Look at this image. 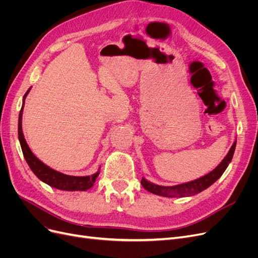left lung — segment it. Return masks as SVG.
Masks as SVG:
<instances>
[{
    "label": "left lung",
    "mask_w": 258,
    "mask_h": 258,
    "mask_svg": "<svg viewBox=\"0 0 258 258\" xmlns=\"http://www.w3.org/2000/svg\"><path fill=\"white\" fill-rule=\"evenodd\" d=\"M236 144H237V141H235V143L232 144L228 154L226 155V157L213 171H211L210 173H208L205 176L195 179V181L175 185V186H160V185H156L154 183L148 182L144 177H142L141 184L147 191L153 192L155 195H159V196H162V197L181 198V197L194 196V195L207 189L208 187H210L213 183H215L217 179L222 176V174L225 172V170L227 169L228 165L232 159L233 153H235V150H236Z\"/></svg>",
    "instance_id": "left-lung-1"
}]
</instances>
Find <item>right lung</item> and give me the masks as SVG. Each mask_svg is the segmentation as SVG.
<instances>
[{
  "instance_id": "1",
  "label": "right lung",
  "mask_w": 258,
  "mask_h": 258,
  "mask_svg": "<svg viewBox=\"0 0 258 258\" xmlns=\"http://www.w3.org/2000/svg\"><path fill=\"white\" fill-rule=\"evenodd\" d=\"M30 91L26 92V95L23 96L22 101V106L19 113V119H18V139L21 145V150L23 153V157H25L27 163L29 165L30 169L33 171V173L41 179L42 182L48 184L49 186L53 187V188L61 189V190H69V191H75V190H87L93 186L96 182V178L99 175V171L92 175L88 176H72V175H67L58 171L49 168L43 163L40 159H38L34 154L31 152L30 147L28 146L26 139L23 137L22 127H21V120H22V112H23V106H25V100L26 97Z\"/></svg>"
}]
</instances>
